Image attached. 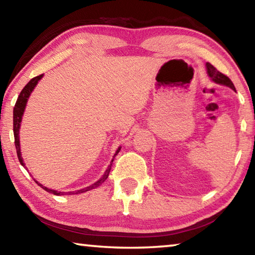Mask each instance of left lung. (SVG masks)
<instances>
[{
    "instance_id": "obj_1",
    "label": "left lung",
    "mask_w": 255,
    "mask_h": 255,
    "mask_svg": "<svg viewBox=\"0 0 255 255\" xmlns=\"http://www.w3.org/2000/svg\"><path fill=\"white\" fill-rule=\"evenodd\" d=\"M206 68H207V74H208V76L210 77V80L213 81L214 83L219 84V85H225V86H227V88H230V89L233 90V91L236 92L234 84H233V82L230 79H228L226 75H224V74H222L221 72H218L209 63L206 64Z\"/></svg>"
}]
</instances>
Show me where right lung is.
Returning a JSON list of instances; mask_svg holds the SVG:
<instances>
[{
	"mask_svg": "<svg viewBox=\"0 0 255 255\" xmlns=\"http://www.w3.org/2000/svg\"><path fill=\"white\" fill-rule=\"evenodd\" d=\"M42 76H44V74H41L39 76H36L33 77L32 80H30L29 83L24 86V88L22 89V91L20 92L19 97H18V100H16L15 102V106H14V109H13V133H14V144H15V148H16V154H18V158H19V162L21 165H22L23 167H25V164L23 162L22 159V156H21V147H20V127H21V122H22V117H23V114H24V110H25V107H27V102L29 100V97L30 94L32 93V91L34 90V88H36V85L38 84V82H39ZM122 149V146H119V147L117 148V150H116V153L114 155V157H112L111 162L109 165H108L107 170L105 173H103V175L101 176L100 179H99L97 182H94L93 184L89 185V187L86 188H83L81 190H77V191L74 193H70V195H77V193H83V192H86L89 191V190H92V189H96L98 187H100V185L105 182V181L108 179V176H109V173H110V170H111V165H112V162H114V158L116 155H117L119 153V150ZM27 169V167H25ZM28 171V169H27ZM34 180V179H33ZM36 181V180H34ZM36 183L39 185V187H41L44 190H46L47 192L49 193H53V195L55 196H62L63 192H58L57 190H53V189H48L47 187H44L41 183L38 182V181H36Z\"/></svg>",
	"mask_w": 255,
	"mask_h": 255,
	"instance_id": "right-lung-1",
	"label": "right lung"
}]
</instances>
